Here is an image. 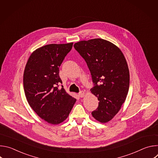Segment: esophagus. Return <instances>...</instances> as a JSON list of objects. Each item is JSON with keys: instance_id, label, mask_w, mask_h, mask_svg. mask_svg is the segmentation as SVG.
<instances>
[{"instance_id": "1", "label": "esophagus", "mask_w": 158, "mask_h": 158, "mask_svg": "<svg viewBox=\"0 0 158 158\" xmlns=\"http://www.w3.org/2000/svg\"><path fill=\"white\" fill-rule=\"evenodd\" d=\"M84 96H85V93L84 91H81L79 93V96L81 98H83Z\"/></svg>"}]
</instances>
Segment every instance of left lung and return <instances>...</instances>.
Instances as JSON below:
<instances>
[{"mask_svg": "<svg viewBox=\"0 0 158 158\" xmlns=\"http://www.w3.org/2000/svg\"><path fill=\"white\" fill-rule=\"evenodd\" d=\"M74 47L87 63L94 83L90 91L99 101L92 116L101 123H107L119 111L128 93L129 71L125 57L116 45L102 39L81 40Z\"/></svg>", "mask_w": 158, "mask_h": 158, "instance_id": "8db88e82", "label": "left lung"}]
</instances>
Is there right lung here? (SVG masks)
Instances as JSON below:
<instances>
[{"mask_svg": "<svg viewBox=\"0 0 158 158\" xmlns=\"http://www.w3.org/2000/svg\"><path fill=\"white\" fill-rule=\"evenodd\" d=\"M73 43L51 44L34 51L26 65L23 76L25 95L35 113L52 124H58L68 117L76 99L62 85L59 67Z\"/></svg>", "mask_w": 158, "mask_h": 158, "instance_id": "1", "label": "right lung"}]
</instances>
